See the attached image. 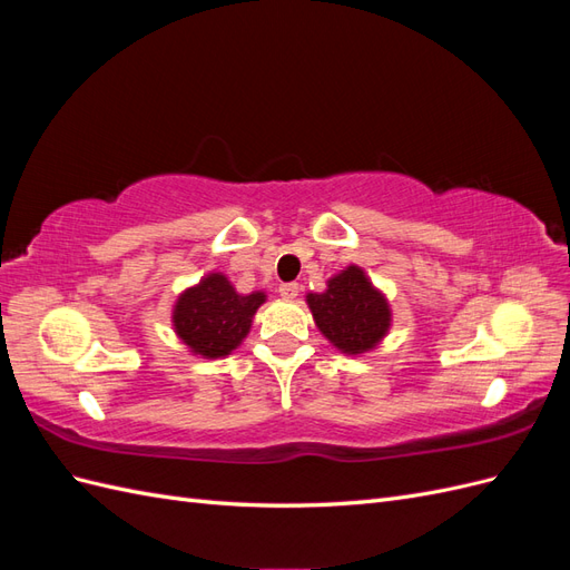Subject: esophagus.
<instances>
[{
  "instance_id": "34e87169",
  "label": "esophagus",
  "mask_w": 570,
  "mask_h": 570,
  "mask_svg": "<svg viewBox=\"0 0 570 570\" xmlns=\"http://www.w3.org/2000/svg\"><path fill=\"white\" fill-rule=\"evenodd\" d=\"M278 292H281L283 299H297L299 285H297V283H283V285L278 287Z\"/></svg>"
}]
</instances>
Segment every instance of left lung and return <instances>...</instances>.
I'll list each match as a JSON object with an SVG mask.
<instances>
[{
    "mask_svg": "<svg viewBox=\"0 0 570 570\" xmlns=\"http://www.w3.org/2000/svg\"><path fill=\"white\" fill-rule=\"evenodd\" d=\"M318 331L344 354H364L390 327V306L358 266L337 273L325 292L306 297Z\"/></svg>",
    "mask_w": 570,
    "mask_h": 570,
    "instance_id": "1",
    "label": "left lung"
}]
</instances>
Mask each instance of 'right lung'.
<instances>
[{"mask_svg":"<svg viewBox=\"0 0 570 570\" xmlns=\"http://www.w3.org/2000/svg\"><path fill=\"white\" fill-rule=\"evenodd\" d=\"M264 299V292L237 295L226 275L212 273L180 295L174 308L176 333L204 358L226 356L247 337L252 316Z\"/></svg>","mask_w":570,"mask_h":570,"instance_id":"add662e5","label":"right lung"}]
</instances>
